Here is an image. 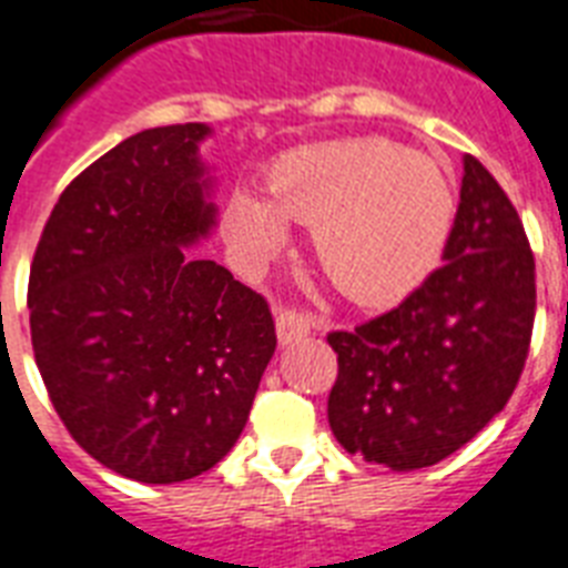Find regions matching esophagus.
<instances>
[{
    "mask_svg": "<svg viewBox=\"0 0 568 568\" xmlns=\"http://www.w3.org/2000/svg\"><path fill=\"white\" fill-rule=\"evenodd\" d=\"M315 321L306 315V312H297V308H283V312H276V338L283 347L294 344V341L306 338L308 332H312Z\"/></svg>",
    "mask_w": 568,
    "mask_h": 568,
    "instance_id": "obj_1",
    "label": "esophagus"
}]
</instances>
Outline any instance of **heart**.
<instances>
[{
    "instance_id": "1",
    "label": "heart",
    "mask_w": 568,
    "mask_h": 568,
    "mask_svg": "<svg viewBox=\"0 0 568 568\" xmlns=\"http://www.w3.org/2000/svg\"><path fill=\"white\" fill-rule=\"evenodd\" d=\"M452 219L455 192L432 156L358 136L280 156L268 197L239 186L224 210V236L242 265L262 268L288 242V221L312 224L332 285L362 306H388L435 268Z\"/></svg>"
}]
</instances>
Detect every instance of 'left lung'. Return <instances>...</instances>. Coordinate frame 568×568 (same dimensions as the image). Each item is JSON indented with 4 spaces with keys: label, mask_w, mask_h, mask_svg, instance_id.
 I'll return each instance as SVG.
<instances>
[{
    "label": "left lung",
    "mask_w": 568,
    "mask_h": 568,
    "mask_svg": "<svg viewBox=\"0 0 568 568\" xmlns=\"http://www.w3.org/2000/svg\"><path fill=\"white\" fill-rule=\"evenodd\" d=\"M534 253L514 204L464 156L444 265L385 315L329 332V428L349 455L396 473L458 452L505 408L531 344Z\"/></svg>",
    "instance_id": "1"
}]
</instances>
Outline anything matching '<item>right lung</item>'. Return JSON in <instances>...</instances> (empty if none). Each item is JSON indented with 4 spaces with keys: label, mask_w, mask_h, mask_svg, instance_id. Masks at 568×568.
<instances>
[{
    "label": "right lung",
    "mask_w": 568,
    "mask_h": 568,
    "mask_svg": "<svg viewBox=\"0 0 568 568\" xmlns=\"http://www.w3.org/2000/svg\"><path fill=\"white\" fill-rule=\"evenodd\" d=\"M201 122L133 133L58 197L29 276L31 347L75 444L142 484L219 464L276 349L262 294L186 247L210 236Z\"/></svg>",
    "instance_id": "right-lung-1"
}]
</instances>
